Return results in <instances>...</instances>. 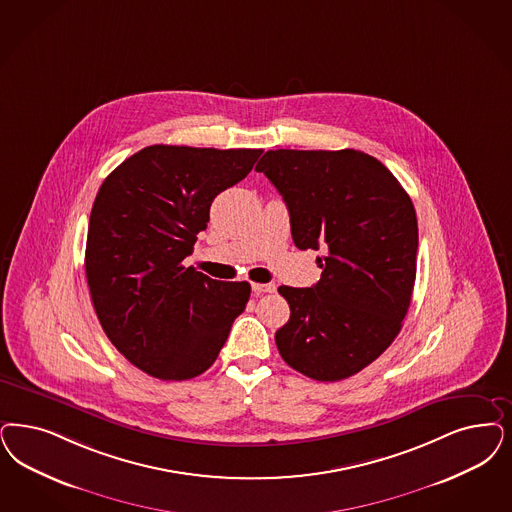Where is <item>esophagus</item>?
<instances>
[{
  "label": "esophagus",
  "instance_id": "esophagus-1",
  "mask_svg": "<svg viewBox=\"0 0 512 512\" xmlns=\"http://www.w3.org/2000/svg\"><path fill=\"white\" fill-rule=\"evenodd\" d=\"M251 289L255 295H263V293H274L276 285L274 283H253Z\"/></svg>",
  "mask_w": 512,
  "mask_h": 512
}]
</instances>
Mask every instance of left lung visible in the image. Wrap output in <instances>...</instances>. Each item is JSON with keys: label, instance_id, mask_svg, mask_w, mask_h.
I'll return each instance as SVG.
<instances>
[{"label": "left lung", "instance_id": "obj_1", "mask_svg": "<svg viewBox=\"0 0 512 512\" xmlns=\"http://www.w3.org/2000/svg\"><path fill=\"white\" fill-rule=\"evenodd\" d=\"M282 194L299 249H321L316 285L278 291L291 308L276 331L283 361L319 382L353 376L403 327L416 280L410 196L367 153L266 151L255 166Z\"/></svg>", "mask_w": 512, "mask_h": 512}]
</instances>
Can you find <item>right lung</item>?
Segmentation results:
<instances>
[{"mask_svg": "<svg viewBox=\"0 0 512 512\" xmlns=\"http://www.w3.org/2000/svg\"><path fill=\"white\" fill-rule=\"evenodd\" d=\"M263 149L149 145L119 164L90 212L85 270L111 344L159 380L208 371L246 308L251 285L219 282L183 259L221 191Z\"/></svg>", "mask_w": 512, "mask_h": 512, "instance_id": "obj_1", "label": "right lung"}]
</instances>
